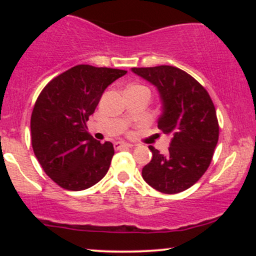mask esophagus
I'll return each mask as SVG.
<instances>
[{"label": "esophagus", "instance_id": "obj_1", "mask_svg": "<svg viewBox=\"0 0 256 256\" xmlns=\"http://www.w3.org/2000/svg\"><path fill=\"white\" fill-rule=\"evenodd\" d=\"M114 148H116V150H119V149H122V148H132V144H130V143H125V142H116L114 143Z\"/></svg>", "mask_w": 256, "mask_h": 256}]
</instances>
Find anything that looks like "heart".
<instances>
[{"label":"heart","instance_id":"obj_1","mask_svg":"<svg viewBox=\"0 0 256 256\" xmlns=\"http://www.w3.org/2000/svg\"><path fill=\"white\" fill-rule=\"evenodd\" d=\"M142 88H143V86H142Z\"/></svg>","mask_w":256,"mask_h":256}]
</instances>
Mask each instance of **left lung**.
Here are the masks:
<instances>
[{"label": "left lung", "instance_id": "obj_1", "mask_svg": "<svg viewBox=\"0 0 256 256\" xmlns=\"http://www.w3.org/2000/svg\"><path fill=\"white\" fill-rule=\"evenodd\" d=\"M158 89L162 107L158 128L171 136L168 152L149 146L152 156L142 177L158 192L177 194L192 186L207 171L219 138L214 104L207 90L173 66L131 68Z\"/></svg>", "mask_w": 256, "mask_h": 256}]
</instances>
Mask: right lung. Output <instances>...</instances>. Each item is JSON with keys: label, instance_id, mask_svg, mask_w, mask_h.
<instances>
[{"label": "right lung", "instance_id": "1", "mask_svg": "<svg viewBox=\"0 0 256 256\" xmlns=\"http://www.w3.org/2000/svg\"><path fill=\"white\" fill-rule=\"evenodd\" d=\"M126 71L78 64L46 84L31 116L34 152L44 172L61 188L80 192L110 170L114 148L88 132L86 122L104 91Z\"/></svg>", "mask_w": 256, "mask_h": 256}]
</instances>
